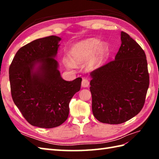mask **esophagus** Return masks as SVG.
Wrapping results in <instances>:
<instances>
[{
  "label": "esophagus",
  "instance_id": "obj_1",
  "mask_svg": "<svg viewBox=\"0 0 159 159\" xmlns=\"http://www.w3.org/2000/svg\"><path fill=\"white\" fill-rule=\"evenodd\" d=\"M89 80L87 79H83L82 80V83H81L82 87H89Z\"/></svg>",
  "mask_w": 159,
  "mask_h": 159
}]
</instances>
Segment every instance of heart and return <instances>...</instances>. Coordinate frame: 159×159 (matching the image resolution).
I'll return each instance as SVG.
<instances>
[{"mask_svg":"<svg viewBox=\"0 0 159 159\" xmlns=\"http://www.w3.org/2000/svg\"><path fill=\"white\" fill-rule=\"evenodd\" d=\"M107 50V46L101 44L98 40L92 39L74 45L70 51V57L72 62L76 64L92 58L96 54L93 64H97L104 58Z\"/></svg>","mask_w":159,"mask_h":159,"instance_id":"obj_1","label":"heart"}]
</instances>
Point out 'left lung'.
Listing matches in <instances>:
<instances>
[{
	"label": "left lung",
	"mask_w": 159,
	"mask_h": 159,
	"mask_svg": "<svg viewBox=\"0 0 159 159\" xmlns=\"http://www.w3.org/2000/svg\"><path fill=\"white\" fill-rule=\"evenodd\" d=\"M121 42L115 59L90 73L93 114L102 123L119 124L137 116L149 87L143 50L123 31Z\"/></svg>",
	"instance_id": "obj_1"
}]
</instances>
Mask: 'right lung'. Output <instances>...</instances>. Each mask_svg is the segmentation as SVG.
Segmentation results:
<instances>
[{
  "label": "right lung",
  "mask_w": 159,
  "mask_h": 159,
  "mask_svg": "<svg viewBox=\"0 0 159 159\" xmlns=\"http://www.w3.org/2000/svg\"><path fill=\"white\" fill-rule=\"evenodd\" d=\"M59 37L35 39L20 48L9 66L12 99L32 126L52 128L69 115V103L79 92L81 78L66 81L61 76L55 59Z\"/></svg>",
  "instance_id": "right-lung-1"
}]
</instances>
